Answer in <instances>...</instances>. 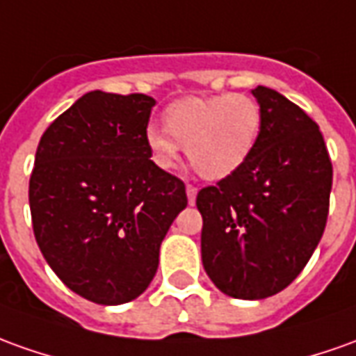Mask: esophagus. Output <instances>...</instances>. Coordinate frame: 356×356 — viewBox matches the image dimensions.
<instances>
[{"mask_svg":"<svg viewBox=\"0 0 356 356\" xmlns=\"http://www.w3.org/2000/svg\"><path fill=\"white\" fill-rule=\"evenodd\" d=\"M186 193H188V203L193 205V203H195V195H197V188L192 186V184H188V186H186Z\"/></svg>","mask_w":356,"mask_h":356,"instance_id":"esophagus-1","label":"esophagus"}]
</instances>
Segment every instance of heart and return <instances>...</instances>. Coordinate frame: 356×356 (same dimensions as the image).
I'll return each mask as SVG.
<instances>
[{
	"instance_id": "1",
	"label": "heart",
	"mask_w": 356,
	"mask_h": 356,
	"mask_svg": "<svg viewBox=\"0 0 356 356\" xmlns=\"http://www.w3.org/2000/svg\"><path fill=\"white\" fill-rule=\"evenodd\" d=\"M261 108L248 95L190 97L164 110V129L147 127L145 141L154 163L172 168L186 149L192 168L205 180L238 170L256 147Z\"/></svg>"
}]
</instances>
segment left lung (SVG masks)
I'll return each instance as SVG.
<instances>
[{
  "instance_id": "1",
  "label": "left lung",
  "mask_w": 356,
  "mask_h": 356,
  "mask_svg": "<svg viewBox=\"0 0 356 356\" xmlns=\"http://www.w3.org/2000/svg\"><path fill=\"white\" fill-rule=\"evenodd\" d=\"M256 147L238 170L197 193L202 261L220 293L259 300L295 281L322 238L333 168L318 124L267 87Z\"/></svg>"
}]
</instances>
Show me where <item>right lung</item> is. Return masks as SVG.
<instances>
[{
  "instance_id": "1",
  "label": "right lung",
  "mask_w": 356,
  "mask_h": 356,
  "mask_svg": "<svg viewBox=\"0 0 356 356\" xmlns=\"http://www.w3.org/2000/svg\"><path fill=\"white\" fill-rule=\"evenodd\" d=\"M154 99L90 90L40 137L29 182L36 244L73 293L116 306L145 291L186 186L151 161Z\"/></svg>"
}]
</instances>
